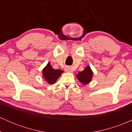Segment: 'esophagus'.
Returning <instances> with one entry per match:
<instances>
[{
	"instance_id": "obj_1",
	"label": "esophagus",
	"mask_w": 132,
	"mask_h": 132,
	"mask_svg": "<svg viewBox=\"0 0 132 132\" xmlns=\"http://www.w3.org/2000/svg\"><path fill=\"white\" fill-rule=\"evenodd\" d=\"M64 69H65V71H66V72H72V70H71V69L69 67H66L64 68Z\"/></svg>"
}]
</instances>
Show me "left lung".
Instances as JSON below:
<instances>
[{"label": "left lung", "mask_w": 132, "mask_h": 132, "mask_svg": "<svg viewBox=\"0 0 132 132\" xmlns=\"http://www.w3.org/2000/svg\"><path fill=\"white\" fill-rule=\"evenodd\" d=\"M92 76H93V72L89 66H87L84 70L80 71L76 75L78 79L84 85L89 84L92 81Z\"/></svg>", "instance_id": "8db88e82"}]
</instances>
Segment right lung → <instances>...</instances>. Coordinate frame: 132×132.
<instances>
[{
    "label": "right lung",
    "mask_w": 132,
    "mask_h": 132,
    "mask_svg": "<svg viewBox=\"0 0 132 132\" xmlns=\"http://www.w3.org/2000/svg\"><path fill=\"white\" fill-rule=\"evenodd\" d=\"M43 76L44 79L50 84L56 82L59 77L64 71L60 69H54L51 67L50 62H48L46 66L43 69Z\"/></svg>",
    "instance_id": "add662e5"
}]
</instances>
